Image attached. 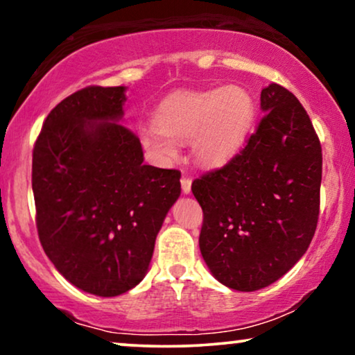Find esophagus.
Segmentation results:
<instances>
[{
	"instance_id": "obj_1",
	"label": "esophagus",
	"mask_w": 355,
	"mask_h": 355,
	"mask_svg": "<svg viewBox=\"0 0 355 355\" xmlns=\"http://www.w3.org/2000/svg\"><path fill=\"white\" fill-rule=\"evenodd\" d=\"M191 187H192V179L189 178V176H182L181 178L182 193H191Z\"/></svg>"
}]
</instances>
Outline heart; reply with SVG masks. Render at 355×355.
<instances>
[{"instance_id":"heart-1","label":"heart","mask_w":355,"mask_h":355,"mask_svg":"<svg viewBox=\"0 0 355 355\" xmlns=\"http://www.w3.org/2000/svg\"><path fill=\"white\" fill-rule=\"evenodd\" d=\"M255 103L241 85L179 94L164 101L158 124L142 129V144L158 159L179 157L178 142L192 140V153L205 166H221L245 144L254 124Z\"/></svg>"}]
</instances>
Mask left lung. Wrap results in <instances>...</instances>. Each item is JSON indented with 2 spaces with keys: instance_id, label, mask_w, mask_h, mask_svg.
Returning <instances> with one entry per match:
<instances>
[{
  "instance_id": "obj_1",
  "label": "left lung",
  "mask_w": 355,
  "mask_h": 355,
  "mask_svg": "<svg viewBox=\"0 0 355 355\" xmlns=\"http://www.w3.org/2000/svg\"><path fill=\"white\" fill-rule=\"evenodd\" d=\"M257 132L226 166L192 182L198 245L221 284L252 293L288 273L317 230L322 147L307 111L278 84L261 90Z\"/></svg>"
}]
</instances>
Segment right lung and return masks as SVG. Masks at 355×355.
<instances>
[{"instance_id": "1", "label": "right lung", "mask_w": 355, "mask_h": 355, "mask_svg": "<svg viewBox=\"0 0 355 355\" xmlns=\"http://www.w3.org/2000/svg\"><path fill=\"white\" fill-rule=\"evenodd\" d=\"M125 87H87L56 105L38 135L32 189L42 247L85 293L114 297L147 275L155 239L181 196V173L144 163L119 124Z\"/></svg>"}]
</instances>
